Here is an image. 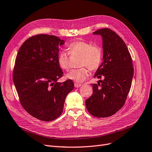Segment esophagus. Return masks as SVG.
Instances as JSON below:
<instances>
[{
	"instance_id": "obj_1",
	"label": "esophagus",
	"mask_w": 152,
	"mask_h": 152,
	"mask_svg": "<svg viewBox=\"0 0 152 152\" xmlns=\"http://www.w3.org/2000/svg\"><path fill=\"white\" fill-rule=\"evenodd\" d=\"M74 86H75V87H76V88H78V87H80V86H82V84L78 83H75Z\"/></svg>"
}]
</instances>
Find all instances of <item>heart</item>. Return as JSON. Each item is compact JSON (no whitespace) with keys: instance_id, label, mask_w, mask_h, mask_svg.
Masks as SVG:
<instances>
[{"instance_id":"1","label":"heart","mask_w":152,"mask_h":152,"mask_svg":"<svg viewBox=\"0 0 152 152\" xmlns=\"http://www.w3.org/2000/svg\"><path fill=\"white\" fill-rule=\"evenodd\" d=\"M67 53L65 50L61 51L57 56V62L59 67L68 71L70 68L69 54L71 56H80L79 66L82 67L72 70L67 77L77 82H82L89 76L90 72L97 70L102 62V49L98 45H92L90 42L85 41H75L67 46Z\"/></svg>"}]
</instances>
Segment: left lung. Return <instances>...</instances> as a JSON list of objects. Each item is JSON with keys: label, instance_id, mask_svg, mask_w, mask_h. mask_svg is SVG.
I'll list each match as a JSON object with an SVG mask.
<instances>
[{"label": "left lung", "instance_id": "obj_1", "mask_svg": "<svg viewBox=\"0 0 152 152\" xmlns=\"http://www.w3.org/2000/svg\"><path fill=\"white\" fill-rule=\"evenodd\" d=\"M103 37V62L94 77L104 78L91 84L92 95L85 101L86 109L93 116L110 117L123 107L131 87L134 67L126 43L110 28L93 33Z\"/></svg>", "mask_w": 152, "mask_h": 152}]
</instances>
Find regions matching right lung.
Listing matches in <instances>:
<instances>
[{
  "instance_id": "obj_1",
  "label": "right lung",
  "mask_w": 152,
  "mask_h": 152,
  "mask_svg": "<svg viewBox=\"0 0 152 152\" xmlns=\"http://www.w3.org/2000/svg\"><path fill=\"white\" fill-rule=\"evenodd\" d=\"M64 41L54 35L33 36L20 46L15 59L13 80L20 104L42 121L60 116L67 95L74 88L71 80L57 82L63 76L57 56Z\"/></svg>"
}]
</instances>
